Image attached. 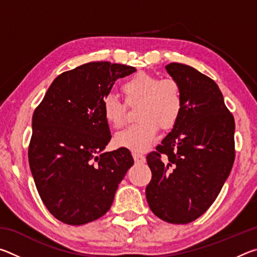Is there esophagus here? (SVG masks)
Listing matches in <instances>:
<instances>
[{"instance_id":"1","label":"esophagus","mask_w":257,"mask_h":257,"mask_svg":"<svg viewBox=\"0 0 257 257\" xmlns=\"http://www.w3.org/2000/svg\"><path fill=\"white\" fill-rule=\"evenodd\" d=\"M133 156H134V160H135V162H137V163H145L146 159H145V156L143 155V154H139V153H134V154H133Z\"/></svg>"}]
</instances>
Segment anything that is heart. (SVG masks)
Wrapping results in <instances>:
<instances>
[{"label": "heart", "instance_id": "obj_1", "mask_svg": "<svg viewBox=\"0 0 257 257\" xmlns=\"http://www.w3.org/2000/svg\"><path fill=\"white\" fill-rule=\"evenodd\" d=\"M120 89L127 105H138V122L116 134L114 144L142 153L154 144L160 124L171 128L179 119L184 104L181 88L172 78L159 79L152 73L142 72L122 82ZM101 108L111 127L121 128L124 124L125 106L113 95H106L102 99Z\"/></svg>", "mask_w": 257, "mask_h": 257}]
</instances>
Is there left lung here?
I'll return each mask as SVG.
<instances>
[{
    "mask_svg": "<svg viewBox=\"0 0 257 257\" xmlns=\"http://www.w3.org/2000/svg\"><path fill=\"white\" fill-rule=\"evenodd\" d=\"M165 69L179 84L184 104L171 133L146 156L152 171L146 199L160 219L185 224L207 211L230 175L234 119L210 77L182 63Z\"/></svg>",
    "mask_w": 257,
    "mask_h": 257,
    "instance_id": "obj_1",
    "label": "left lung"
}]
</instances>
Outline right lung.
I'll list each match as a JSON object with an SVG mask.
<instances>
[{"label": "right lung", "instance_id": "add662e5", "mask_svg": "<svg viewBox=\"0 0 257 257\" xmlns=\"http://www.w3.org/2000/svg\"><path fill=\"white\" fill-rule=\"evenodd\" d=\"M136 71L124 64L89 62L61 73L33 114L30 171L47 210L80 225L110 210L134 164L129 150L103 152L111 141L101 104L114 81Z\"/></svg>", "mask_w": 257, "mask_h": 257}]
</instances>
